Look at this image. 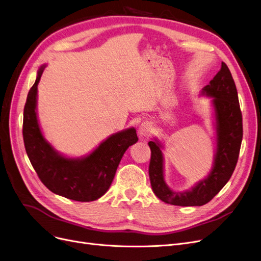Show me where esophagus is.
Wrapping results in <instances>:
<instances>
[{"label": "esophagus", "instance_id": "esophagus-1", "mask_svg": "<svg viewBox=\"0 0 261 261\" xmlns=\"http://www.w3.org/2000/svg\"><path fill=\"white\" fill-rule=\"evenodd\" d=\"M138 133L141 137H148L149 135L152 133L151 125L149 123H142L139 126Z\"/></svg>", "mask_w": 261, "mask_h": 261}]
</instances>
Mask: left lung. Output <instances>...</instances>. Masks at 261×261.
<instances>
[{
	"instance_id": "8db88e82",
	"label": "left lung",
	"mask_w": 261,
	"mask_h": 261,
	"mask_svg": "<svg viewBox=\"0 0 261 261\" xmlns=\"http://www.w3.org/2000/svg\"><path fill=\"white\" fill-rule=\"evenodd\" d=\"M202 94L213 97L216 118L217 148L210 174L198 182L192 190L174 192L164 179L162 144L149 141L151 161L149 175L152 190L166 203L181 206L203 205L213 199L231 178L239 159L243 137L242 112L240 109L236 83L228 66L222 62L221 70L202 89Z\"/></svg>"
}]
</instances>
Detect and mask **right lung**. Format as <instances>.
Listing matches in <instances>:
<instances>
[{
  "label": "right lung",
  "instance_id": "obj_1",
  "mask_svg": "<svg viewBox=\"0 0 261 261\" xmlns=\"http://www.w3.org/2000/svg\"><path fill=\"white\" fill-rule=\"evenodd\" d=\"M41 66L30 89L23 110V141L29 160L49 191L76 201H93L105 194L112 183L125 151L138 141L136 129L110 136L83 159H67L47 142L36 116L37 85L45 69Z\"/></svg>",
  "mask_w": 261,
  "mask_h": 261
}]
</instances>
